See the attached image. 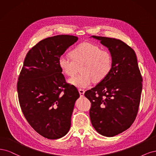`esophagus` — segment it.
<instances>
[{"label":"esophagus","instance_id":"1","mask_svg":"<svg viewBox=\"0 0 156 156\" xmlns=\"http://www.w3.org/2000/svg\"><path fill=\"white\" fill-rule=\"evenodd\" d=\"M78 91H79V93H80V97H83L84 96V93H85V91L83 89H79L78 90Z\"/></svg>","mask_w":156,"mask_h":156}]
</instances>
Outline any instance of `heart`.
I'll use <instances>...</instances> for the list:
<instances>
[{"instance_id": "1", "label": "heart", "mask_w": 156, "mask_h": 156, "mask_svg": "<svg viewBox=\"0 0 156 156\" xmlns=\"http://www.w3.org/2000/svg\"><path fill=\"white\" fill-rule=\"evenodd\" d=\"M69 58L61 57L58 65L63 74L73 77L81 67L80 76L69 79L68 82L80 89L89 87L94 82L100 83L111 73L113 57L107 50L101 49L97 44L82 43L72 49Z\"/></svg>"}]
</instances>
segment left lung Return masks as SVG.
I'll return each instance as SVG.
<instances>
[{
    "mask_svg": "<svg viewBox=\"0 0 156 156\" xmlns=\"http://www.w3.org/2000/svg\"><path fill=\"white\" fill-rule=\"evenodd\" d=\"M106 47L113 57L111 73L85 93L91 103L89 116L96 131L113 137L129 128L137 116L143 78L133 50L115 38L93 36Z\"/></svg>",
    "mask_w": 156,
    "mask_h": 156,
    "instance_id": "1",
    "label": "left lung"
}]
</instances>
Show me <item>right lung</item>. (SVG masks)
Segmentation results:
<instances>
[{"instance_id":"obj_1","label":"right lung","mask_w":156,"mask_h":156,"mask_svg":"<svg viewBox=\"0 0 156 156\" xmlns=\"http://www.w3.org/2000/svg\"><path fill=\"white\" fill-rule=\"evenodd\" d=\"M69 35L41 40L27 53L17 82L24 116L35 131L49 139H59L71 128L76 88L66 83L58 61L78 41Z\"/></svg>"}]
</instances>
